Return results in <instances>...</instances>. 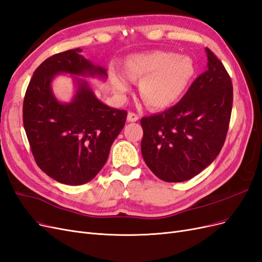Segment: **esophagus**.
Returning a JSON list of instances; mask_svg holds the SVG:
<instances>
[{"label":"esophagus","mask_w":262,"mask_h":262,"mask_svg":"<svg viewBox=\"0 0 262 262\" xmlns=\"http://www.w3.org/2000/svg\"><path fill=\"white\" fill-rule=\"evenodd\" d=\"M126 120L129 122H136L139 120V116L134 113H129L128 117H126Z\"/></svg>","instance_id":"esophagus-1"}]
</instances>
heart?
I'll return each mask as SVG.
<instances>
[{
	"label": "heart",
	"instance_id": "b5f03b06",
	"mask_svg": "<svg viewBox=\"0 0 262 262\" xmlns=\"http://www.w3.org/2000/svg\"><path fill=\"white\" fill-rule=\"evenodd\" d=\"M193 73L191 59L164 51L132 54L124 66V74L131 81H140L141 97L153 109L168 108L177 102ZM112 83L118 95L129 91L128 81L120 74L114 73Z\"/></svg>",
	"mask_w": 262,
	"mask_h": 262
}]
</instances>
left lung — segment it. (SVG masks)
Returning a JSON list of instances; mask_svg holds the SVG:
<instances>
[{
    "label": "left lung",
    "instance_id": "1",
    "mask_svg": "<svg viewBox=\"0 0 262 262\" xmlns=\"http://www.w3.org/2000/svg\"><path fill=\"white\" fill-rule=\"evenodd\" d=\"M208 69L175 106L141 119L142 156L154 175L167 182L193 178L223 146L233 106L231 77L205 48Z\"/></svg>",
    "mask_w": 262,
    "mask_h": 262
}]
</instances>
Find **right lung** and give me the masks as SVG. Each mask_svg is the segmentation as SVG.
I'll return each instance as SVG.
<instances>
[{"instance_id": "right-lung-1", "label": "right lung", "mask_w": 262, "mask_h": 262, "mask_svg": "<svg viewBox=\"0 0 262 262\" xmlns=\"http://www.w3.org/2000/svg\"><path fill=\"white\" fill-rule=\"evenodd\" d=\"M77 48L45 60L33 74L24 98L23 122L37 165L61 184L91 181L107 162L110 147L125 123V110L105 105L82 77L105 81L107 70ZM60 74L73 76L76 93L69 103L54 96Z\"/></svg>"}]
</instances>
